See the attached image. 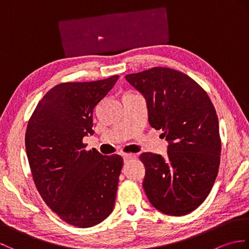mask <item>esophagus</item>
Returning <instances> with one entry per match:
<instances>
[{"instance_id": "34e87169", "label": "esophagus", "mask_w": 249, "mask_h": 249, "mask_svg": "<svg viewBox=\"0 0 249 249\" xmlns=\"http://www.w3.org/2000/svg\"><path fill=\"white\" fill-rule=\"evenodd\" d=\"M135 157H136L135 154H123V158H124V161L125 162H127V161H129L131 160H134Z\"/></svg>"}]
</instances>
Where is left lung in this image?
<instances>
[{
  "label": "left lung",
  "instance_id": "obj_1",
  "mask_svg": "<svg viewBox=\"0 0 249 249\" xmlns=\"http://www.w3.org/2000/svg\"><path fill=\"white\" fill-rule=\"evenodd\" d=\"M146 99L149 122L162 129L168 156L142 153L143 188L160 212L182 216L208 197L220 162L218 118L209 95L185 73L167 67L125 76Z\"/></svg>",
  "mask_w": 249,
  "mask_h": 249
}]
</instances>
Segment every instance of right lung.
I'll return each instance as SVG.
<instances>
[{
  "label": "right lung",
  "mask_w": 249,
  "mask_h": 249,
  "mask_svg": "<svg viewBox=\"0 0 249 249\" xmlns=\"http://www.w3.org/2000/svg\"><path fill=\"white\" fill-rule=\"evenodd\" d=\"M119 76L52 88L36 106L25 133V150L35 186L46 204L79 228L102 223L113 211L123 158L87 151L93 111Z\"/></svg>",
  "instance_id": "add662e5"
}]
</instances>
